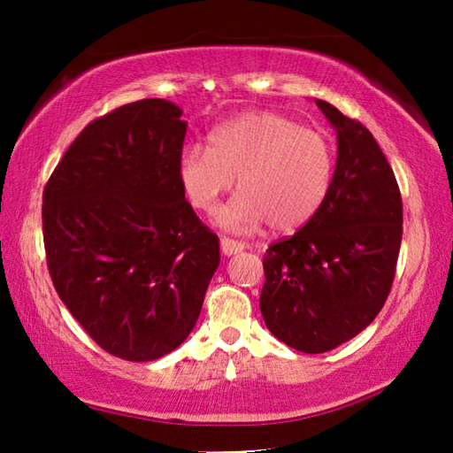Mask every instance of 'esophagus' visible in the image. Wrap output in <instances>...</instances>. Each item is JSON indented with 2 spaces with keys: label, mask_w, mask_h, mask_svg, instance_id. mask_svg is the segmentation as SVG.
<instances>
[{
  "label": "esophagus",
  "mask_w": 453,
  "mask_h": 453,
  "mask_svg": "<svg viewBox=\"0 0 453 453\" xmlns=\"http://www.w3.org/2000/svg\"><path fill=\"white\" fill-rule=\"evenodd\" d=\"M219 245H221V253L227 255V257H232L235 253H242L245 249V243L235 242V239H229V237H221Z\"/></svg>",
  "instance_id": "esophagus-1"
}]
</instances>
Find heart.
<instances>
[{
    "instance_id": "obj_1",
    "label": "heart",
    "mask_w": 453,
    "mask_h": 453,
    "mask_svg": "<svg viewBox=\"0 0 453 453\" xmlns=\"http://www.w3.org/2000/svg\"><path fill=\"white\" fill-rule=\"evenodd\" d=\"M177 175L188 204L211 211L221 195H237L218 211L232 232H255L268 221L274 232H296L329 196L334 150L325 134L303 128L278 112H247L208 136V148L190 143L179 156Z\"/></svg>"
}]
</instances>
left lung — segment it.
Instances as JSON below:
<instances>
[{
    "label": "left lung",
    "instance_id": "8db88e82",
    "mask_svg": "<svg viewBox=\"0 0 453 453\" xmlns=\"http://www.w3.org/2000/svg\"><path fill=\"white\" fill-rule=\"evenodd\" d=\"M315 103L336 130L333 187L311 221L266 249L258 302L268 331L305 354L333 350L375 319L403 237L401 192L372 132Z\"/></svg>",
    "mask_w": 453,
    "mask_h": 453
}]
</instances>
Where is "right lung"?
Returning a JSON list of instances; mask_svg holds the SVG:
<instances>
[{
    "label": "right lung",
    "instance_id": "obj_1",
    "mask_svg": "<svg viewBox=\"0 0 453 453\" xmlns=\"http://www.w3.org/2000/svg\"><path fill=\"white\" fill-rule=\"evenodd\" d=\"M182 111L124 104L83 128L46 182L42 232L58 296L103 350L150 362L185 342L219 265L185 200Z\"/></svg>",
    "mask_w": 453,
    "mask_h": 453
}]
</instances>
